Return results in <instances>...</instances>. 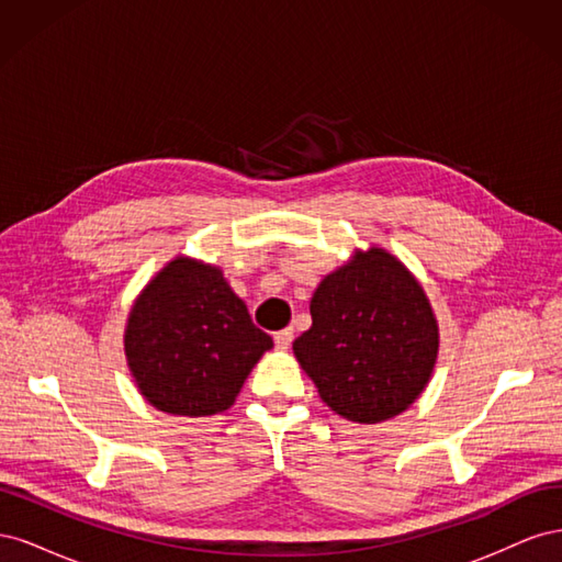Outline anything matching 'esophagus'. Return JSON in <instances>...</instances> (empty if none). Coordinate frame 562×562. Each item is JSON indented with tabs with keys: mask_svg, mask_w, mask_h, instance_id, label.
<instances>
[{
	"mask_svg": "<svg viewBox=\"0 0 562 562\" xmlns=\"http://www.w3.org/2000/svg\"><path fill=\"white\" fill-rule=\"evenodd\" d=\"M291 342H293V328H285V330L274 333V345L279 349H288V347H291Z\"/></svg>",
	"mask_w": 562,
	"mask_h": 562,
	"instance_id": "obj_1",
	"label": "esophagus"
}]
</instances>
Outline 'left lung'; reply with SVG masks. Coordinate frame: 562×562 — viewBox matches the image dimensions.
I'll use <instances>...</instances> for the list:
<instances>
[{
  "instance_id": "8db88e82",
  "label": "left lung",
  "mask_w": 562,
  "mask_h": 562,
  "mask_svg": "<svg viewBox=\"0 0 562 562\" xmlns=\"http://www.w3.org/2000/svg\"><path fill=\"white\" fill-rule=\"evenodd\" d=\"M293 351L318 396L359 424L396 417L427 386L438 326L422 285L382 248L321 281Z\"/></svg>"
}]
</instances>
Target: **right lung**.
I'll use <instances>...</instances> for the list:
<instances>
[{
    "label": "right lung",
    "mask_w": 562,
    "mask_h": 562,
    "mask_svg": "<svg viewBox=\"0 0 562 562\" xmlns=\"http://www.w3.org/2000/svg\"><path fill=\"white\" fill-rule=\"evenodd\" d=\"M126 359L140 394L164 413H223L271 349L217 267L173 260L135 300Z\"/></svg>",
    "instance_id": "right-lung-1"
}]
</instances>
